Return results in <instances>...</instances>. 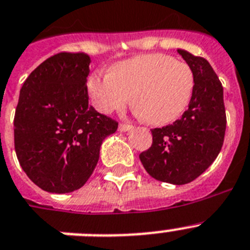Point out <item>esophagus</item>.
I'll return each instance as SVG.
<instances>
[{"mask_svg":"<svg viewBox=\"0 0 250 250\" xmlns=\"http://www.w3.org/2000/svg\"><path fill=\"white\" fill-rule=\"evenodd\" d=\"M131 129H133V125H129V124H120V125H119V130L123 131V133L130 131Z\"/></svg>","mask_w":250,"mask_h":250,"instance_id":"esophagus-1","label":"esophagus"}]
</instances>
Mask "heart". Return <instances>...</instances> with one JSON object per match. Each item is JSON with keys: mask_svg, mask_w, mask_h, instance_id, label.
Listing matches in <instances>:
<instances>
[{"mask_svg": "<svg viewBox=\"0 0 250 250\" xmlns=\"http://www.w3.org/2000/svg\"><path fill=\"white\" fill-rule=\"evenodd\" d=\"M195 78L189 65L166 54L121 61L110 73L93 72L86 82L93 106L104 114L121 108L133 95V107L150 125L177 120L188 106Z\"/></svg>", "mask_w": 250, "mask_h": 250, "instance_id": "obj_1", "label": "heart"}]
</instances>
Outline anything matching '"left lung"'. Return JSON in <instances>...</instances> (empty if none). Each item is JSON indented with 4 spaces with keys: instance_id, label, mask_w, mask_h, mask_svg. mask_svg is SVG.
<instances>
[{
    "instance_id": "left-lung-1",
    "label": "left lung",
    "mask_w": 250,
    "mask_h": 250,
    "mask_svg": "<svg viewBox=\"0 0 250 250\" xmlns=\"http://www.w3.org/2000/svg\"><path fill=\"white\" fill-rule=\"evenodd\" d=\"M192 69L188 108L172 125L151 130L153 144L139 158L153 178L186 185L201 176L221 150L227 129L221 82L208 61L177 49Z\"/></svg>"
}]
</instances>
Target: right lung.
Wrapping results in <instances>:
<instances>
[{"label": "right lung", "mask_w": 250, "mask_h": 250, "mask_svg": "<svg viewBox=\"0 0 250 250\" xmlns=\"http://www.w3.org/2000/svg\"><path fill=\"white\" fill-rule=\"evenodd\" d=\"M86 53H59L30 73L15 112V150L42 189L73 192L87 182L117 123L88 104Z\"/></svg>", "instance_id": "add662e5"}]
</instances>
